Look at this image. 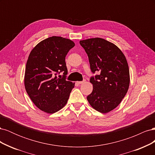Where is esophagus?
I'll use <instances>...</instances> for the list:
<instances>
[{
  "mask_svg": "<svg viewBox=\"0 0 155 155\" xmlns=\"http://www.w3.org/2000/svg\"><path fill=\"white\" fill-rule=\"evenodd\" d=\"M86 81V80H85V79H84L83 81H78V84H79V85H80V84H83V83H84Z\"/></svg>",
  "mask_w": 155,
  "mask_h": 155,
  "instance_id": "1",
  "label": "esophagus"
}]
</instances>
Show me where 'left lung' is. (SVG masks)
I'll return each instance as SVG.
<instances>
[{
  "label": "left lung",
  "mask_w": 155,
  "mask_h": 155,
  "mask_svg": "<svg viewBox=\"0 0 155 155\" xmlns=\"http://www.w3.org/2000/svg\"><path fill=\"white\" fill-rule=\"evenodd\" d=\"M79 43L87 54L91 72L98 73L90 79L93 90L87 100L94 109L107 113L118 107L127 92V61L118 46L104 39H88Z\"/></svg>",
  "instance_id": "1"
}]
</instances>
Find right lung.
I'll use <instances>...</instances> for the list:
<instances>
[{
	"instance_id": "1",
	"label": "right lung",
	"mask_w": 155,
	"mask_h": 155,
	"mask_svg": "<svg viewBox=\"0 0 155 155\" xmlns=\"http://www.w3.org/2000/svg\"><path fill=\"white\" fill-rule=\"evenodd\" d=\"M75 46L73 41L52 36L41 41L28 59L25 76L26 92L37 107L53 114L67 104L74 83L66 80L65 57ZM63 71L60 78L58 74Z\"/></svg>"
}]
</instances>
